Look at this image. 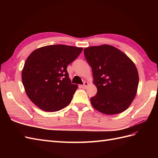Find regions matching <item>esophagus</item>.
<instances>
[{"mask_svg":"<svg viewBox=\"0 0 158 158\" xmlns=\"http://www.w3.org/2000/svg\"><path fill=\"white\" fill-rule=\"evenodd\" d=\"M88 85H89V83L88 82L84 81V83H83V84L82 85H81V87L82 88H87V87L88 86Z\"/></svg>","mask_w":158,"mask_h":158,"instance_id":"obj_1","label":"esophagus"}]
</instances>
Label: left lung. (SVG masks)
Wrapping results in <instances>:
<instances>
[{
	"label": "left lung",
	"mask_w": 158,
	"mask_h": 158,
	"mask_svg": "<svg viewBox=\"0 0 158 158\" xmlns=\"http://www.w3.org/2000/svg\"><path fill=\"white\" fill-rule=\"evenodd\" d=\"M84 55L98 89L90 98L94 108L107 115L124 111L133 101L139 85L135 64L125 53L109 45L85 48Z\"/></svg>",
	"instance_id": "1"
}]
</instances>
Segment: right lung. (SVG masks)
Returning a JSON list of instances; mask_svg holds the SVG:
<instances>
[{
    "mask_svg": "<svg viewBox=\"0 0 158 158\" xmlns=\"http://www.w3.org/2000/svg\"><path fill=\"white\" fill-rule=\"evenodd\" d=\"M82 50L64 45H48L28 56L22 70V83L28 98L40 109L58 111L71 102L78 87L72 84L66 69Z\"/></svg>",
    "mask_w": 158,
    "mask_h": 158,
    "instance_id": "obj_1",
    "label": "right lung"
}]
</instances>
